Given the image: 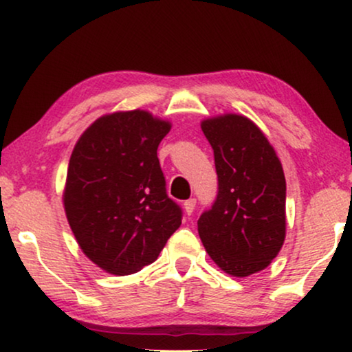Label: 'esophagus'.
Segmentation results:
<instances>
[{
    "instance_id": "34e87169",
    "label": "esophagus",
    "mask_w": 352,
    "mask_h": 352,
    "mask_svg": "<svg viewBox=\"0 0 352 352\" xmlns=\"http://www.w3.org/2000/svg\"><path fill=\"white\" fill-rule=\"evenodd\" d=\"M195 205H197V200H195V199H189V200H186V201H184V210H186V213H187V214H192V213H194Z\"/></svg>"
}]
</instances>
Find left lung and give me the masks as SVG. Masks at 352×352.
<instances>
[{"label":"left lung","mask_w":352,"mask_h":352,"mask_svg":"<svg viewBox=\"0 0 352 352\" xmlns=\"http://www.w3.org/2000/svg\"><path fill=\"white\" fill-rule=\"evenodd\" d=\"M214 153L218 195L197 221L210 258L234 277L266 269L285 240L287 184L261 129L243 115L201 122Z\"/></svg>","instance_id":"left-lung-1"}]
</instances>
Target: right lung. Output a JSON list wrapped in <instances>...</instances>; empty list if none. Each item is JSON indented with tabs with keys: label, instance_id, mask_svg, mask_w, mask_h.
Masks as SVG:
<instances>
[{
	"label": "right lung",
	"instance_id": "1",
	"mask_svg": "<svg viewBox=\"0 0 352 352\" xmlns=\"http://www.w3.org/2000/svg\"><path fill=\"white\" fill-rule=\"evenodd\" d=\"M171 124L146 110L104 115L72 152L64 208L80 248L94 264L128 276L155 261L181 226L157 157Z\"/></svg>",
	"mask_w": 352,
	"mask_h": 352
}]
</instances>
